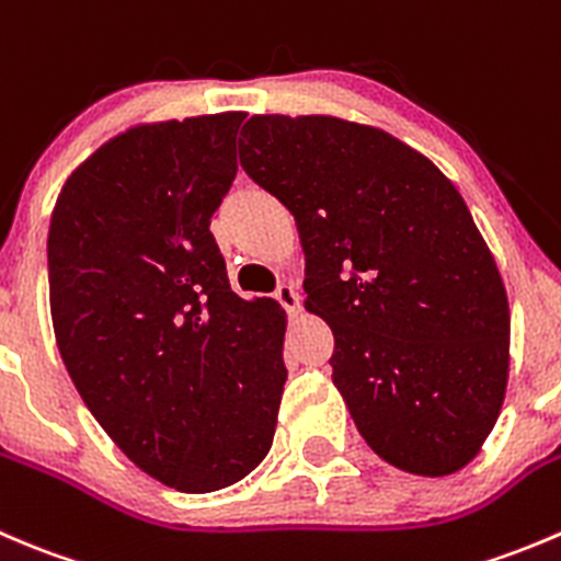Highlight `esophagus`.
I'll return each mask as SVG.
<instances>
[{"label":"esophagus","mask_w":561,"mask_h":561,"mask_svg":"<svg viewBox=\"0 0 561 561\" xmlns=\"http://www.w3.org/2000/svg\"><path fill=\"white\" fill-rule=\"evenodd\" d=\"M273 297L278 299L280 308H286L288 313H297V308H299V294H297V288L291 286V283H280V286L273 291Z\"/></svg>","instance_id":"obj_1"}]
</instances>
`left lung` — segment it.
Segmentation results:
<instances>
[{
	"mask_svg": "<svg viewBox=\"0 0 561 561\" xmlns=\"http://www.w3.org/2000/svg\"><path fill=\"white\" fill-rule=\"evenodd\" d=\"M240 163L297 220L305 305L335 335L332 381L359 436L412 474L467 467L504 401L510 308L456 185L335 116H251Z\"/></svg>",
	"mask_w": 561,
	"mask_h": 561,
	"instance_id": "obj_1",
	"label": "left lung"
}]
</instances>
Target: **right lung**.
Masks as SVG:
<instances>
[{"instance_id": "1", "label": "right lung", "mask_w": 561, "mask_h": 561, "mask_svg": "<svg viewBox=\"0 0 561 561\" xmlns=\"http://www.w3.org/2000/svg\"><path fill=\"white\" fill-rule=\"evenodd\" d=\"M242 114L141 125L65 182L48 229L59 354L100 428L163 485L209 493L267 456L283 310L231 291L209 231Z\"/></svg>"}]
</instances>
